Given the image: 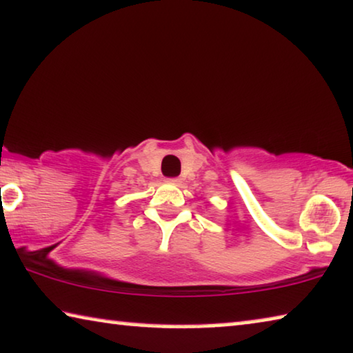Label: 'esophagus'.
<instances>
[{"label": "esophagus", "mask_w": 353, "mask_h": 353, "mask_svg": "<svg viewBox=\"0 0 353 353\" xmlns=\"http://www.w3.org/2000/svg\"><path fill=\"white\" fill-rule=\"evenodd\" d=\"M168 183H172V185H178V183H180V178H168Z\"/></svg>", "instance_id": "esophagus-1"}]
</instances>
